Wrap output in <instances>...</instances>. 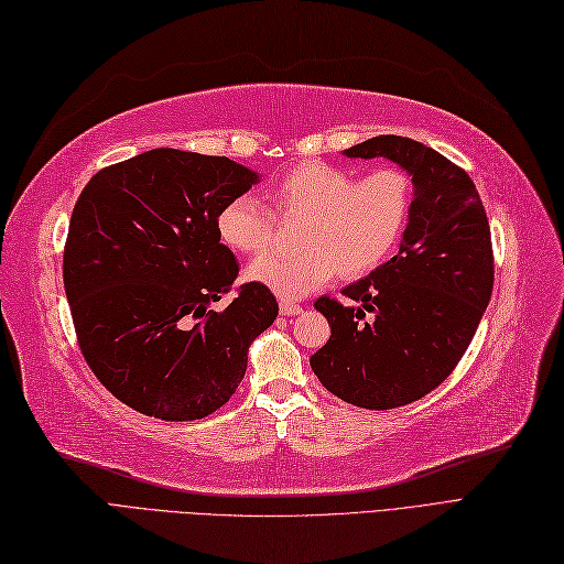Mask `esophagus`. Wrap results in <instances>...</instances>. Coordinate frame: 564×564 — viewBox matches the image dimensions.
I'll return each instance as SVG.
<instances>
[{
    "instance_id": "1",
    "label": "esophagus",
    "mask_w": 564,
    "mask_h": 564,
    "mask_svg": "<svg viewBox=\"0 0 564 564\" xmlns=\"http://www.w3.org/2000/svg\"><path fill=\"white\" fill-rule=\"evenodd\" d=\"M281 314H283V316H297V314H302V306L283 300V302H281Z\"/></svg>"
}]
</instances>
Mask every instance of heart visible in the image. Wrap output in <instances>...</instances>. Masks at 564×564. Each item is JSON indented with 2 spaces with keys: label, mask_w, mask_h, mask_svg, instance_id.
Here are the masks:
<instances>
[{
  "label": "heart",
  "mask_w": 564,
  "mask_h": 564,
  "mask_svg": "<svg viewBox=\"0 0 564 564\" xmlns=\"http://www.w3.org/2000/svg\"><path fill=\"white\" fill-rule=\"evenodd\" d=\"M285 215H304L297 256L258 258L246 269L285 302H297L339 274L360 279L384 264L401 243L412 213V180L387 166L356 177L323 161L290 166L269 189ZM217 236L241 256L262 252L274 234V213L252 194H239L217 213Z\"/></svg>",
  "instance_id": "1"
}]
</instances>
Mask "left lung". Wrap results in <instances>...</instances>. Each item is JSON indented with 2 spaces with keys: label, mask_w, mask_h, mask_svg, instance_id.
Masks as SVG:
<instances>
[{
  "label": "left lung",
  "mask_w": 564,
  "mask_h": 564,
  "mask_svg": "<svg viewBox=\"0 0 564 564\" xmlns=\"http://www.w3.org/2000/svg\"><path fill=\"white\" fill-rule=\"evenodd\" d=\"M344 156L398 163L412 177V213L395 256L341 290L360 306L316 300L330 339L308 362L341 401L391 410L443 384L468 349L492 297V236L474 180L426 144L377 135ZM366 311L372 324L359 323Z\"/></svg>",
  "instance_id": "left-lung-1"
}]
</instances>
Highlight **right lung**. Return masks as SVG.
Wrapping results in <instances>:
<instances>
[{
  "label": "right lung",
  "mask_w": 564,
  "mask_h": 564,
  "mask_svg": "<svg viewBox=\"0 0 564 564\" xmlns=\"http://www.w3.org/2000/svg\"><path fill=\"white\" fill-rule=\"evenodd\" d=\"M260 175L227 156L159 148L88 180L72 210L63 281L79 349L100 384L148 416L192 422L239 389L276 297L239 276L217 213Z\"/></svg>",
  "instance_id": "1"
}]
</instances>
